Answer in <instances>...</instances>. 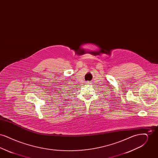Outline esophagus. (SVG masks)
<instances>
[{
    "label": "esophagus",
    "instance_id": "esophagus-1",
    "mask_svg": "<svg viewBox=\"0 0 158 158\" xmlns=\"http://www.w3.org/2000/svg\"><path fill=\"white\" fill-rule=\"evenodd\" d=\"M86 83L88 84V85H89L90 84V82H86Z\"/></svg>",
    "mask_w": 158,
    "mask_h": 158
}]
</instances>
